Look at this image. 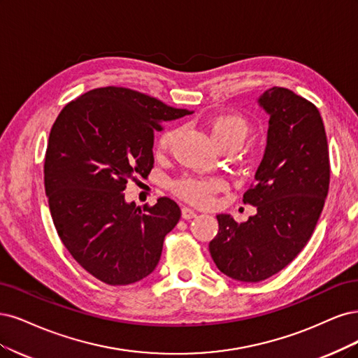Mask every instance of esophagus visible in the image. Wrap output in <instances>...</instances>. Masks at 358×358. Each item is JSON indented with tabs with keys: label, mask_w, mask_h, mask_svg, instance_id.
Wrapping results in <instances>:
<instances>
[{
	"label": "esophagus",
	"mask_w": 358,
	"mask_h": 358,
	"mask_svg": "<svg viewBox=\"0 0 358 358\" xmlns=\"http://www.w3.org/2000/svg\"><path fill=\"white\" fill-rule=\"evenodd\" d=\"M181 214H182V218H186V220H190V218L196 217V211H193L192 208H187V206H184L181 210Z\"/></svg>",
	"instance_id": "1"
}]
</instances>
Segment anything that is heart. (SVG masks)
<instances>
[{
  "label": "heart",
  "instance_id": "heart-1",
  "mask_svg": "<svg viewBox=\"0 0 358 358\" xmlns=\"http://www.w3.org/2000/svg\"><path fill=\"white\" fill-rule=\"evenodd\" d=\"M208 129L214 144L218 148L235 147L238 148L250 132L248 122L239 114H220L208 122ZM177 131L171 129L160 135L157 141L159 153H166L176 140ZM227 187L223 178H202V177H186L174 182V192L196 205H206L214 198V194Z\"/></svg>",
  "mask_w": 358,
  "mask_h": 358
}]
</instances>
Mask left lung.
<instances>
[{
    "label": "left lung",
    "mask_w": 358,
    "mask_h": 358,
    "mask_svg": "<svg viewBox=\"0 0 358 358\" xmlns=\"http://www.w3.org/2000/svg\"><path fill=\"white\" fill-rule=\"evenodd\" d=\"M259 106L269 114L268 143L256 182L244 193L257 214L241 224L218 214L210 242L215 266L242 282L268 280L294 260L314 232L330 182L326 129L314 103L272 87Z\"/></svg>",
    "instance_id": "8db88e82"
}]
</instances>
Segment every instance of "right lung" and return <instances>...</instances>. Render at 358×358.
Returning a JSON list of instances; mask_svg holds the SVG:
<instances>
[{
    "label": "right lung",
    "instance_id": "obj_1",
    "mask_svg": "<svg viewBox=\"0 0 358 358\" xmlns=\"http://www.w3.org/2000/svg\"><path fill=\"white\" fill-rule=\"evenodd\" d=\"M189 110L126 87H99L68 102L49 135L44 189L62 244L99 281L126 285L157 266L181 210L169 198L143 208L126 184L153 168L155 132Z\"/></svg>",
    "mask_w": 358,
    "mask_h": 358
}]
</instances>
